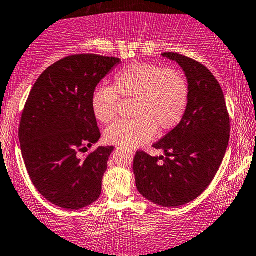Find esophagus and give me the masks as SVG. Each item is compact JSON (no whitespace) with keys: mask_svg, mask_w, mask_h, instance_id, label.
<instances>
[{"mask_svg":"<svg viewBox=\"0 0 256 256\" xmlns=\"http://www.w3.org/2000/svg\"><path fill=\"white\" fill-rule=\"evenodd\" d=\"M126 152H128V154H131V156H132V154H134V151H132V150H128V151H126Z\"/></svg>","mask_w":256,"mask_h":256,"instance_id":"obj_1","label":"esophagus"}]
</instances>
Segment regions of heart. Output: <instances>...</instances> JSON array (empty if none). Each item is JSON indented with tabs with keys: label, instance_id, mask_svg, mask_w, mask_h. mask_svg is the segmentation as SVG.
Returning a JSON list of instances; mask_svg holds the SVG:
<instances>
[{
	"label": "heart",
	"instance_id": "b5f03b06",
	"mask_svg": "<svg viewBox=\"0 0 256 256\" xmlns=\"http://www.w3.org/2000/svg\"><path fill=\"white\" fill-rule=\"evenodd\" d=\"M119 98L132 102L134 118L120 120L106 130L110 144L131 148L150 140L157 128L170 131L182 122L190 99L186 76L176 68L134 62L116 73L113 86H98L90 96V108L99 122L116 118Z\"/></svg>",
	"mask_w": 256,
	"mask_h": 256
}]
</instances>
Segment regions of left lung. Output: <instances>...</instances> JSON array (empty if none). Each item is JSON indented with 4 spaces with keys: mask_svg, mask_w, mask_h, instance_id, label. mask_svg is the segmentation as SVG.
I'll list each match as a JSON object with an SVG mask.
<instances>
[{
    "mask_svg": "<svg viewBox=\"0 0 256 256\" xmlns=\"http://www.w3.org/2000/svg\"><path fill=\"white\" fill-rule=\"evenodd\" d=\"M182 67L190 99L182 122L152 146L166 157L138 150L134 172L138 192L162 206L192 202L214 180L230 137V119L216 78L198 61L177 53H163Z\"/></svg>",
    "mask_w": 256,
    "mask_h": 256,
    "instance_id": "8db88e82",
    "label": "left lung"
}]
</instances>
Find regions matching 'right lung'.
<instances>
[{
    "mask_svg": "<svg viewBox=\"0 0 256 256\" xmlns=\"http://www.w3.org/2000/svg\"><path fill=\"white\" fill-rule=\"evenodd\" d=\"M120 59L96 54L64 58L35 82L22 112L18 139L26 169L36 190L64 209L90 206L102 194V180L113 146L100 138L90 96Z\"/></svg>",
    "mask_w": 256,
    "mask_h": 256,
    "instance_id": "obj_1",
    "label": "right lung"
}]
</instances>
